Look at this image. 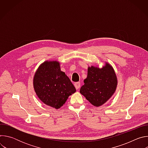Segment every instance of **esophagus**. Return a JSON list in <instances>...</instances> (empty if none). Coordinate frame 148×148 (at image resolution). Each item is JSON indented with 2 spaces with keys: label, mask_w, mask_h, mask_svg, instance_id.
Segmentation results:
<instances>
[{
  "label": "esophagus",
  "mask_w": 148,
  "mask_h": 148,
  "mask_svg": "<svg viewBox=\"0 0 148 148\" xmlns=\"http://www.w3.org/2000/svg\"><path fill=\"white\" fill-rule=\"evenodd\" d=\"M74 86L77 90H79L80 87V83L79 82H77L74 83Z\"/></svg>",
  "instance_id": "34e87169"
}]
</instances>
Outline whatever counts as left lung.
Returning a JSON list of instances; mask_svg holds the SVG:
<instances>
[{"mask_svg":"<svg viewBox=\"0 0 148 148\" xmlns=\"http://www.w3.org/2000/svg\"><path fill=\"white\" fill-rule=\"evenodd\" d=\"M81 87L80 93L95 107L106 102L115 92L117 78L113 68L107 63L102 69L92 66Z\"/></svg>","mask_w":148,"mask_h":148,"instance_id":"left-lung-1","label":"left lung"}]
</instances>
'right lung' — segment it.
<instances>
[{
  "mask_svg": "<svg viewBox=\"0 0 148 148\" xmlns=\"http://www.w3.org/2000/svg\"><path fill=\"white\" fill-rule=\"evenodd\" d=\"M33 85L39 99L56 109L62 107L68 97L76 91L57 61H46L38 67L34 77Z\"/></svg>",
  "mask_w": 148,
  "mask_h": 148,
  "instance_id": "right-lung-1",
  "label": "right lung"
}]
</instances>
